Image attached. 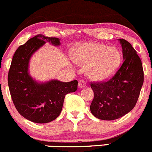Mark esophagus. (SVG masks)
<instances>
[{
  "instance_id": "esophagus-1",
  "label": "esophagus",
  "mask_w": 152,
  "mask_h": 152,
  "mask_svg": "<svg viewBox=\"0 0 152 152\" xmlns=\"http://www.w3.org/2000/svg\"><path fill=\"white\" fill-rule=\"evenodd\" d=\"M78 86H79V88H82V87H85L86 86V83L85 81L83 80H81L79 81V85H78Z\"/></svg>"
}]
</instances>
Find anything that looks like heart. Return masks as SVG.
<instances>
[{
  "mask_svg": "<svg viewBox=\"0 0 152 152\" xmlns=\"http://www.w3.org/2000/svg\"><path fill=\"white\" fill-rule=\"evenodd\" d=\"M73 59L76 63L88 65L87 75L93 81L102 82L116 73L121 62V54L117 48L104 44L85 42L75 48Z\"/></svg>",
  "mask_w": 152,
  "mask_h": 152,
  "instance_id": "obj_1",
  "label": "heart"
}]
</instances>
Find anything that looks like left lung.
<instances>
[{"mask_svg": "<svg viewBox=\"0 0 152 152\" xmlns=\"http://www.w3.org/2000/svg\"><path fill=\"white\" fill-rule=\"evenodd\" d=\"M124 62L115 76L102 83H92L94 99L90 111L97 118H120L134 107L143 84V70L137 51L128 41L118 39Z\"/></svg>", "mask_w": 152, "mask_h": 152, "instance_id": "obj_1", "label": "left lung"}]
</instances>
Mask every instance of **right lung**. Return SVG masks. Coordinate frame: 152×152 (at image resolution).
<instances>
[{
	"mask_svg": "<svg viewBox=\"0 0 152 152\" xmlns=\"http://www.w3.org/2000/svg\"><path fill=\"white\" fill-rule=\"evenodd\" d=\"M46 42L60 45V39L38 34L20 45L14 54L8 74L12 101L18 113L30 121L46 124L55 120L62 111L65 95L77 90V80L62 82L51 79L40 82L29 73L32 55Z\"/></svg>",
	"mask_w": 152,
	"mask_h": 152,
	"instance_id": "obj_1",
	"label": "right lung"
}]
</instances>
